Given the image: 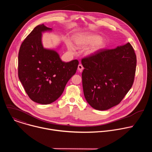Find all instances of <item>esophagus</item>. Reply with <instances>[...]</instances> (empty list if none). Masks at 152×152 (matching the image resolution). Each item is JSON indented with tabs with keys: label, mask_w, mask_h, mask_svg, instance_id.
Here are the masks:
<instances>
[{
	"label": "esophagus",
	"mask_w": 152,
	"mask_h": 152,
	"mask_svg": "<svg viewBox=\"0 0 152 152\" xmlns=\"http://www.w3.org/2000/svg\"><path fill=\"white\" fill-rule=\"evenodd\" d=\"M77 70H78L79 72H80L83 70V67L82 66V64H79V65H78Z\"/></svg>",
	"instance_id": "1"
}]
</instances>
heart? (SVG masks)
Here are the masks:
<instances>
[{"mask_svg": "<svg viewBox=\"0 0 152 152\" xmlns=\"http://www.w3.org/2000/svg\"><path fill=\"white\" fill-rule=\"evenodd\" d=\"M73 41L78 48H84L91 45L85 49L84 53L86 56H92L98 53L103 50L107 45V41L105 38L93 33L86 32L76 34L73 37ZM66 44L70 51L75 50V48L71 41L67 40Z\"/></svg>", "mask_w": 152, "mask_h": 152, "instance_id": "b5f03b06", "label": "heart"}]
</instances>
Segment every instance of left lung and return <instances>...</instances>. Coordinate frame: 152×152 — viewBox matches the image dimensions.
I'll return each instance as SVG.
<instances>
[{"instance_id": "1", "label": "left lung", "mask_w": 152, "mask_h": 152, "mask_svg": "<svg viewBox=\"0 0 152 152\" xmlns=\"http://www.w3.org/2000/svg\"><path fill=\"white\" fill-rule=\"evenodd\" d=\"M81 63L85 98L94 109L104 111L117 105L134 83L137 57L129 42L104 49Z\"/></svg>"}]
</instances>
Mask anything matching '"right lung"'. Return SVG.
I'll use <instances>...</instances> for the list:
<instances>
[{
  "label": "right lung",
  "mask_w": 152,
  "mask_h": 152,
  "mask_svg": "<svg viewBox=\"0 0 152 152\" xmlns=\"http://www.w3.org/2000/svg\"><path fill=\"white\" fill-rule=\"evenodd\" d=\"M52 29L44 24L36 26L21 44L18 57V75L29 98L48 104L62 94L69 79L76 73L79 62L62 61L56 49H46L42 34Z\"/></svg>",
  "instance_id": "add662e5"
}]
</instances>
